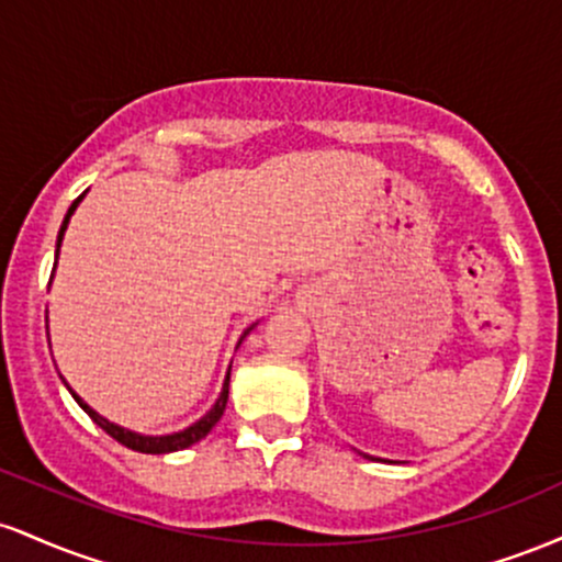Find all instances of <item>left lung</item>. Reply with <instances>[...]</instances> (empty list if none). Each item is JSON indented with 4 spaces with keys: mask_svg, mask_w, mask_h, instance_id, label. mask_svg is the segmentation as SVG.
<instances>
[{
    "mask_svg": "<svg viewBox=\"0 0 562 562\" xmlns=\"http://www.w3.org/2000/svg\"><path fill=\"white\" fill-rule=\"evenodd\" d=\"M370 460H372V457H370Z\"/></svg>",
    "mask_w": 562,
    "mask_h": 562,
    "instance_id": "left-lung-1",
    "label": "left lung"
}]
</instances>
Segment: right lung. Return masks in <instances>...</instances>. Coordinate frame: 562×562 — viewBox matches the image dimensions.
<instances>
[{
	"mask_svg": "<svg viewBox=\"0 0 562 562\" xmlns=\"http://www.w3.org/2000/svg\"><path fill=\"white\" fill-rule=\"evenodd\" d=\"M83 195H79L74 200V203H70V209H68V214H66V222H63V227H60V235H57V250H60V243H63V235H66V227H68V222H70V216H74V211H76V205H79V200H81ZM243 340V338H240ZM232 370V367H229ZM63 383H66V380H63ZM70 391V389H68ZM70 396L76 398V402H79V406L83 412H87L89 417H92V420L100 425L102 430H105L108 436L111 438H115V441L121 443V447H126V449H132V451H142V454H169V451H179V449H187V447H192V443H198L200 438H205L211 434V428H214V425L222 420V415H224V406H227V396H229V372H227V380H224V389H222V396L216 398V404H214V409L209 412V415L203 417V420H198L195 425H190V428L187 430H179V434H171V436H139V434H132V430H124V428H119V425H113V423H108L105 417H100L97 415L94 409H89L87 404L81 402L79 396H76L74 391H70Z\"/></svg>",
	"mask_w": 562,
	"mask_h": 562,
	"instance_id": "right-lung-1",
	"label": "right lung"
}]
</instances>
